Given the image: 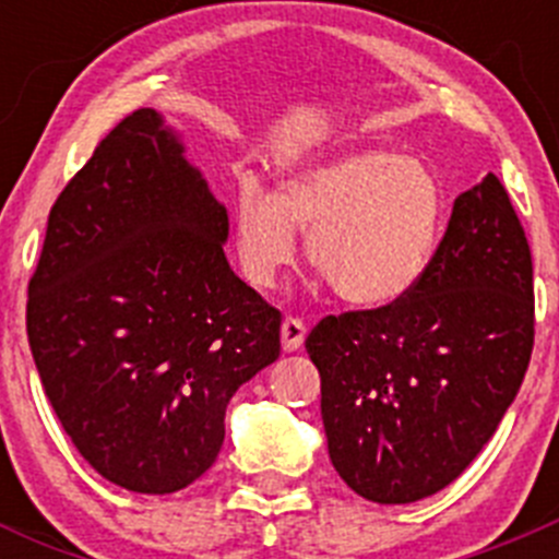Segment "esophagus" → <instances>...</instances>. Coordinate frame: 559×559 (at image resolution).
I'll use <instances>...</instances> for the list:
<instances>
[{
  "label": "esophagus",
  "mask_w": 559,
  "mask_h": 559,
  "mask_svg": "<svg viewBox=\"0 0 559 559\" xmlns=\"http://www.w3.org/2000/svg\"><path fill=\"white\" fill-rule=\"evenodd\" d=\"M306 321L302 319H295V316H289V319H284V324H281V343H284V352H297V348L302 346V341H306Z\"/></svg>",
  "instance_id": "esophagus-1"
}]
</instances>
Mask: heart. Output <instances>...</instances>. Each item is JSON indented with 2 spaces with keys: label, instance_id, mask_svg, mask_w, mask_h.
Listing matches in <instances>:
<instances>
[{
  "label": "heart",
  "instance_id": "1",
  "mask_svg": "<svg viewBox=\"0 0 559 559\" xmlns=\"http://www.w3.org/2000/svg\"><path fill=\"white\" fill-rule=\"evenodd\" d=\"M441 227V183L421 162L352 148L286 175L275 200L246 186L235 207V253L248 284L275 289L295 267V233H302L330 289L373 308L419 284Z\"/></svg>",
  "mask_w": 559,
  "mask_h": 559
}]
</instances>
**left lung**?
<instances>
[{
  "label": "left lung",
  "instance_id": "left-lung-1",
  "mask_svg": "<svg viewBox=\"0 0 559 559\" xmlns=\"http://www.w3.org/2000/svg\"><path fill=\"white\" fill-rule=\"evenodd\" d=\"M533 259L492 173L454 200L419 284L306 337L326 449L343 481L384 506L430 498L498 430L533 354Z\"/></svg>",
  "mask_w": 559,
  "mask_h": 559
}]
</instances>
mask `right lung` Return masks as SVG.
<instances>
[{"mask_svg": "<svg viewBox=\"0 0 559 559\" xmlns=\"http://www.w3.org/2000/svg\"><path fill=\"white\" fill-rule=\"evenodd\" d=\"M227 207L151 107L53 202L26 302L39 381L83 460L143 495L216 462L233 394L281 354V311L224 257Z\"/></svg>", "mask_w": 559, "mask_h": 559, "instance_id": "right-lung-1", "label": "right lung"}]
</instances>
